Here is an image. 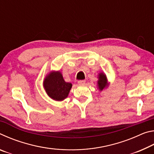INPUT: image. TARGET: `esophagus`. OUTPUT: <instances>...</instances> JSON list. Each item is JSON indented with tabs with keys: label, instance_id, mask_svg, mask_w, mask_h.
<instances>
[{
	"label": "esophagus",
	"instance_id": "1",
	"mask_svg": "<svg viewBox=\"0 0 154 154\" xmlns=\"http://www.w3.org/2000/svg\"><path fill=\"white\" fill-rule=\"evenodd\" d=\"M85 83V80H79L78 81V84L79 85H84Z\"/></svg>",
	"mask_w": 154,
	"mask_h": 154
}]
</instances>
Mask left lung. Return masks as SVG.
Returning <instances> with one entry per match:
<instances>
[{
    "instance_id": "obj_1",
    "label": "left lung",
    "mask_w": 154,
    "mask_h": 154,
    "mask_svg": "<svg viewBox=\"0 0 154 154\" xmlns=\"http://www.w3.org/2000/svg\"><path fill=\"white\" fill-rule=\"evenodd\" d=\"M97 83L98 89L100 91H102L108 85L107 79H106V75L104 74L103 72H100V73H99Z\"/></svg>"
}]
</instances>
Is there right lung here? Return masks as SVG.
<instances>
[{
	"label": "right lung",
	"instance_id": "1",
	"mask_svg": "<svg viewBox=\"0 0 154 154\" xmlns=\"http://www.w3.org/2000/svg\"><path fill=\"white\" fill-rule=\"evenodd\" d=\"M43 87L48 95L54 100L62 101L67 98L72 83L66 82L60 71H53L45 77Z\"/></svg>",
	"mask_w": 154,
	"mask_h": 154
}]
</instances>
